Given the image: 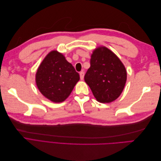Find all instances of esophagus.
Masks as SVG:
<instances>
[{
    "label": "esophagus",
    "mask_w": 161,
    "mask_h": 161,
    "mask_svg": "<svg viewBox=\"0 0 161 161\" xmlns=\"http://www.w3.org/2000/svg\"><path fill=\"white\" fill-rule=\"evenodd\" d=\"M84 76H85V72L83 71H82L80 72V77L81 80H83L84 79Z\"/></svg>",
    "instance_id": "esophagus-1"
}]
</instances>
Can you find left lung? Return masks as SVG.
Segmentation results:
<instances>
[{"label": "left lung", "mask_w": 161, "mask_h": 161, "mask_svg": "<svg viewBox=\"0 0 161 161\" xmlns=\"http://www.w3.org/2000/svg\"><path fill=\"white\" fill-rule=\"evenodd\" d=\"M91 66L85 75L97 101L109 103L122 92L127 80V71L115 53L105 46H99L91 54Z\"/></svg>", "instance_id": "obj_1"}]
</instances>
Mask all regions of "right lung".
<instances>
[{"mask_svg":"<svg viewBox=\"0 0 161 161\" xmlns=\"http://www.w3.org/2000/svg\"><path fill=\"white\" fill-rule=\"evenodd\" d=\"M79 80V73L65 56L57 50L47 53L36 75L39 91L53 103L65 101Z\"/></svg>","mask_w":161,"mask_h":161,"instance_id":"obj_1","label":"right lung"}]
</instances>
